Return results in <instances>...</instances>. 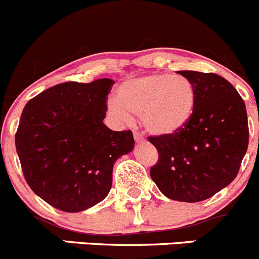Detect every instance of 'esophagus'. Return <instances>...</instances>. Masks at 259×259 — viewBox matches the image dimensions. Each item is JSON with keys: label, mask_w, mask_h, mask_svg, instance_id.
<instances>
[{"label": "esophagus", "mask_w": 259, "mask_h": 259, "mask_svg": "<svg viewBox=\"0 0 259 259\" xmlns=\"http://www.w3.org/2000/svg\"><path fill=\"white\" fill-rule=\"evenodd\" d=\"M134 139H135V142H137V143L144 142V137H143L142 134H139V133H137V132L134 133Z\"/></svg>", "instance_id": "esophagus-1"}]
</instances>
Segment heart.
<instances>
[{
	"instance_id": "heart-1",
	"label": "heart",
	"mask_w": 259,
	"mask_h": 259,
	"mask_svg": "<svg viewBox=\"0 0 259 259\" xmlns=\"http://www.w3.org/2000/svg\"><path fill=\"white\" fill-rule=\"evenodd\" d=\"M117 99L107 101L109 112L121 121L132 114L140 117L143 127L154 137L181 132L196 107V90L182 76L153 73L132 78L117 90Z\"/></svg>"
}]
</instances>
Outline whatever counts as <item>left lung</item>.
Listing matches in <instances>:
<instances>
[{
	"instance_id": "obj_1",
	"label": "left lung",
	"mask_w": 259,
	"mask_h": 259,
	"mask_svg": "<svg viewBox=\"0 0 259 259\" xmlns=\"http://www.w3.org/2000/svg\"><path fill=\"white\" fill-rule=\"evenodd\" d=\"M196 90L188 124L169 137H149L157 148L150 177L168 199L199 202L237 177L247 153L249 129L245 104L230 82L215 73L178 71Z\"/></svg>"
}]
</instances>
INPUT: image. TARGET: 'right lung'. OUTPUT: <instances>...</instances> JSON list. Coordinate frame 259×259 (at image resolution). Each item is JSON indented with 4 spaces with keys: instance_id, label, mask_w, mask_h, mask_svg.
I'll use <instances>...</instances> for the list:
<instances>
[{
    "instance_id": "right-lung-1",
    "label": "right lung",
    "mask_w": 259,
    "mask_h": 259,
    "mask_svg": "<svg viewBox=\"0 0 259 259\" xmlns=\"http://www.w3.org/2000/svg\"><path fill=\"white\" fill-rule=\"evenodd\" d=\"M114 81L64 82L25 105L15 135L27 185L53 207L79 212L101 202L112 185V168L134 148L130 130L104 124Z\"/></svg>"
}]
</instances>
